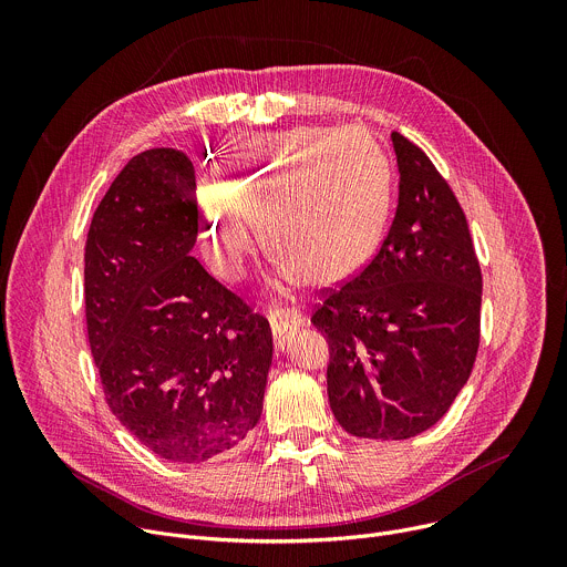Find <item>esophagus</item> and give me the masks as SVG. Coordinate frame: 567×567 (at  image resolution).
I'll return each instance as SVG.
<instances>
[{
    "label": "esophagus",
    "mask_w": 567,
    "mask_h": 567,
    "mask_svg": "<svg viewBox=\"0 0 567 567\" xmlns=\"http://www.w3.org/2000/svg\"><path fill=\"white\" fill-rule=\"evenodd\" d=\"M269 322H271V332H274V343L278 350H285L287 339L293 334V330L300 326L302 318L298 309L293 307H274L269 311Z\"/></svg>",
    "instance_id": "34e87169"
}]
</instances>
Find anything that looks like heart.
<instances>
[{
    "label": "heart",
    "mask_w": 567,
    "mask_h": 567,
    "mask_svg": "<svg viewBox=\"0 0 567 567\" xmlns=\"http://www.w3.org/2000/svg\"><path fill=\"white\" fill-rule=\"evenodd\" d=\"M215 190L204 208V245L219 276L245 274L249 219L287 278L337 282L379 249L390 168L361 130H300L224 156Z\"/></svg>",
    "instance_id": "1"
}]
</instances>
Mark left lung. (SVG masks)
I'll list each match as a JSON object with an SVG mask.
<instances>
[{"label":"left lung","instance_id":"1","mask_svg":"<svg viewBox=\"0 0 567 567\" xmlns=\"http://www.w3.org/2000/svg\"><path fill=\"white\" fill-rule=\"evenodd\" d=\"M390 138L399 202L388 235L311 313L330 346L332 413L365 440H409L440 422L480 343L482 271L466 215L426 152Z\"/></svg>","mask_w":567,"mask_h":567}]
</instances>
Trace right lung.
Segmentation results:
<instances>
[{"label": "right lung", "mask_w": 567, "mask_h": 567, "mask_svg": "<svg viewBox=\"0 0 567 567\" xmlns=\"http://www.w3.org/2000/svg\"><path fill=\"white\" fill-rule=\"evenodd\" d=\"M199 226L190 158L127 161L85 245V316L103 394L152 453L197 464L233 451L262 415L269 320L190 256Z\"/></svg>", "instance_id": "1"}]
</instances>
